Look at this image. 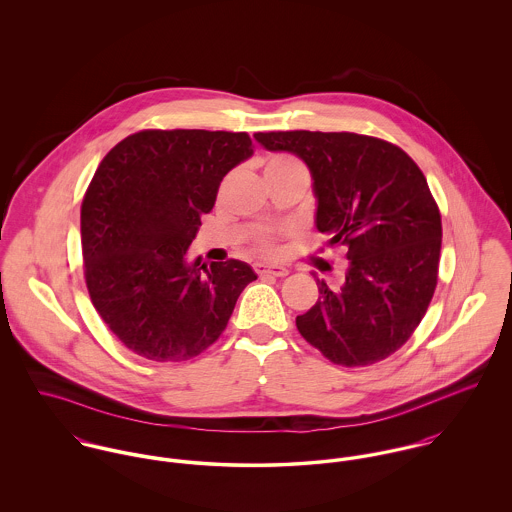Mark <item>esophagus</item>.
Instances as JSON below:
<instances>
[{
	"mask_svg": "<svg viewBox=\"0 0 512 512\" xmlns=\"http://www.w3.org/2000/svg\"><path fill=\"white\" fill-rule=\"evenodd\" d=\"M256 272L260 276H276V278L288 276V268L286 266H278V264H256Z\"/></svg>",
	"mask_w": 512,
	"mask_h": 512,
	"instance_id": "1",
	"label": "esophagus"
}]
</instances>
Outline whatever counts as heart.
<instances>
[{
	"label": "heart",
	"mask_w": 512,
	"mask_h": 512,
	"mask_svg": "<svg viewBox=\"0 0 512 512\" xmlns=\"http://www.w3.org/2000/svg\"><path fill=\"white\" fill-rule=\"evenodd\" d=\"M264 171H303L301 163L290 155H272Z\"/></svg>",
	"instance_id": "1"
}]
</instances>
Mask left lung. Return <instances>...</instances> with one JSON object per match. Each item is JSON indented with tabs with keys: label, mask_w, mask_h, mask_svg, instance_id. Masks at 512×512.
Returning a JSON list of instances; mask_svg holds the SVG:
<instances>
[{
	"label": "left lung",
	"mask_w": 512,
	"mask_h": 512,
	"mask_svg": "<svg viewBox=\"0 0 512 512\" xmlns=\"http://www.w3.org/2000/svg\"><path fill=\"white\" fill-rule=\"evenodd\" d=\"M268 151L297 155L313 179L315 226L347 248L341 286L317 280L319 299L297 315L301 337L331 363L366 366L398 351L438 284L441 217L408 153L351 132H258Z\"/></svg>",
	"instance_id": "left-lung-1"
}]
</instances>
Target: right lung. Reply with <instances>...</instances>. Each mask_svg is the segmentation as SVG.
I'll return each instance as SVG.
<instances>
[{"label":"right lung","instance_id":"obj_1","mask_svg":"<svg viewBox=\"0 0 512 512\" xmlns=\"http://www.w3.org/2000/svg\"><path fill=\"white\" fill-rule=\"evenodd\" d=\"M252 153L246 132L144 130L98 165L80 209L84 278L132 353L157 363L201 355L258 278L240 260L187 258L222 177Z\"/></svg>","mask_w":512,"mask_h":512}]
</instances>
